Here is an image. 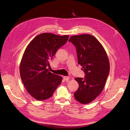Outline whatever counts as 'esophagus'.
Instances as JSON below:
<instances>
[{"label": "esophagus", "mask_w": 130, "mask_h": 130, "mask_svg": "<svg viewBox=\"0 0 130 130\" xmlns=\"http://www.w3.org/2000/svg\"><path fill=\"white\" fill-rule=\"evenodd\" d=\"M63 79H64V80H66V81H69V80L70 79V77L67 76H63Z\"/></svg>", "instance_id": "esophagus-1"}]
</instances>
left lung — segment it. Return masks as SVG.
<instances>
[{
    "label": "left lung",
    "instance_id": "left-lung-1",
    "mask_svg": "<svg viewBox=\"0 0 130 130\" xmlns=\"http://www.w3.org/2000/svg\"><path fill=\"white\" fill-rule=\"evenodd\" d=\"M69 42L76 46L78 64L86 74L85 78H75L78 84L75 99L81 104H89L104 88L110 68L107 55L100 42L89 34L74 35Z\"/></svg>",
    "mask_w": 130,
    "mask_h": 130
}]
</instances>
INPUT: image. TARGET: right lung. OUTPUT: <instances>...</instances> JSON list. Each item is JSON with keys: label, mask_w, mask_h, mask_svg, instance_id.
<instances>
[{"label": "right lung", "mask_w": 130, "mask_h": 130, "mask_svg": "<svg viewBox=\"0 0 130 130\" xmlns=\"http://www.w3.org/2000/svg\"><path fill=\"white\" fill-rule=\"evenodd\" d=\"M68 35L51 33L37 35L27 46L19 66L20 75L26 91L34 99L43 101L52 97L62 77L46 67L57 50L64 45Z\"/></svg>", "instance_id": "1"}]
</instances>
